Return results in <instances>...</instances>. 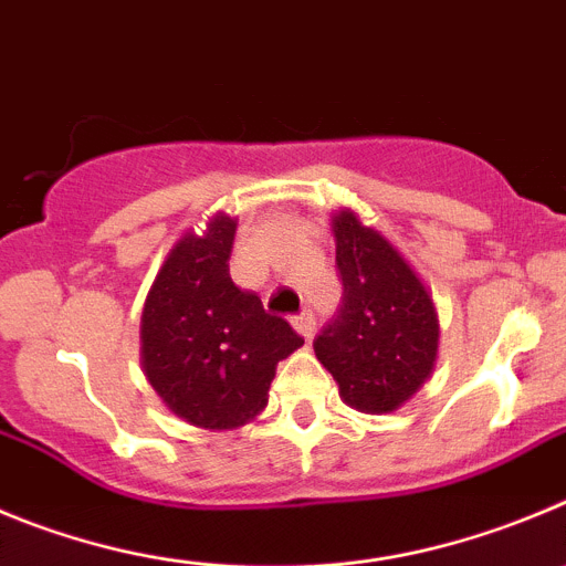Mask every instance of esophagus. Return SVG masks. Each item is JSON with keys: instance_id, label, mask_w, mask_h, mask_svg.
Here are the masks:
<instances>
[{"instance_id": "1", "label": "esophagus", "mask_w": 566, "mask_h": 566, "mask_svg": "<svg viewBox=\"0 0 566 566\" xmlns=\"http://www.w3.org/2000/svg\"><path fill=\"white\" fill-rule=\"evenodd\" d=\"M293 329L298 332L301 337H304V340H313L315 337V318H313V313H301V315H295L293 318Z\"/></svg>"}]
</instances>
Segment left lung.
Masks as SVG:
<instances>
[{
    "mask_svg": "<svg viewBox=\"0 0 566 566\" xmlns=\"http://www.w3.org/2000/svg\"><path fill=\"white\" fill-rule=\"evenodd\" d=\"M332 234L343 304L315 337V357L335 377L348 408L394 413L436 368V301L399 248L363 223L355 209L332 214Z\"/></svg>",
    "mask_w": 566,
    "mask_h": 566,
    "instance_id": "8db88e82",
    "label": "left lung"
}]
</instances>
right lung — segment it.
Segmentation results:
<instances>
[{"mask_svg": "<svg viewBox=\"0 0 566 566\" xmlns=\"http://www.w3.org/2000/svg\"><path fill=\"white\" fill-rule=\"evenodd\" d=\"M237 218L170 248L142 310V371L167 410L200 430H237L268 408L279 360L304 346L229 276Z\"/></svg>", "mask_w": 566, "mask_h": 566, "instance_id": "right-lung-1", "label": "right lung"}]
</instances>
